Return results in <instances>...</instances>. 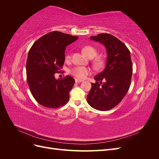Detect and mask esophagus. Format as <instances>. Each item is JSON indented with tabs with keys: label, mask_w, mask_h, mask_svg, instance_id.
Listing matches in <instances>:
<instances>
[{
	"label": "esophagus",
	"mask_w": 159,
	"mask_h": 159,
	"mask_svg": "<svg viewBox=\"0 0 159 159\" xmlns=\"http://www.w3.org/2000/svg\"><path fill=\"white\" fill-rule=\"evenodd\" d=\"M75 82H77V83H81V82H82V81H83V80H80L78 78H75Z\"/></svg>",
	"instance_id": "34e87169"
}]
</instances>
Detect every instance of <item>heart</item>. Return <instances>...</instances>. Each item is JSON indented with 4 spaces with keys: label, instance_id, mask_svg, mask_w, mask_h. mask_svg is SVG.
<instances>
[{
    "label": "heart",
    "instance_id": "obj_1",
    "mask_svg": "<svg viewBox=\"0 0 159 159\" xmlns=\"http://www.w3.org/2000/svg\"><path fill=\"white\" fill-rule=\"evenodd\" d=\"M82 51L85 54V56H87L89 58H93V57H95L98 54L97 49L92 46H84L83 48ZM66 57L67 58H70V56L68 55ZM93 65L96 68L99 69L103 66L104 60L100 57H96L93 61ZM70 72L72 75H74V76L77 77V78L80 79H85L87 77V75L91 73V70L88 68H85V67L78 66L75 67L74 69H72Z\"/></svg>",
    "mask_w": 159,
    "mask_h": 159
}]
</instances>
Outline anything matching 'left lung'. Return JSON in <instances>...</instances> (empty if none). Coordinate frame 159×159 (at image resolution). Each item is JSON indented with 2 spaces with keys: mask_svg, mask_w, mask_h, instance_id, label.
<instances>
[{
  "mask_svg": "<svg viewBox=\"0 0 159 159\" xmlns=\"http://www.w3.org/2000/svg\"><path fill=\"white\" fill-rule=\"evenodd\" d=\"M90 39L104 45L107 58L104 70L94 77L95 84L87 96L91 107L99 110H110L116 106L127 94L131 84L133 65L127 46L116 37L103 33ZM102 80H105L102 83Z\"/></svg>",
  "mask_w": 159,
  "mask_h": 159,
  "instance_id": "1",
  "label": "left lung"
}]
</instances>
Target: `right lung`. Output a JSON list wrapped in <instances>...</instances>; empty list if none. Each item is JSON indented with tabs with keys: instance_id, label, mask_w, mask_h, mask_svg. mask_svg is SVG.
I'll list each match as a JSON object with an SVG mask.
<instances>
[{
	"instance_id": "right-lung-1",
	"label": "right lung",
	"mask_w": 159,
	"mask_h": 159,
	"mask_svg": "<svg viewBox=\"0 0 159 159\" xmlns=\"http://www.w3.org/2000/svg\"><path fill=\"white\" fill-rule=\"evenodd\" d=\"M78 39L68 34L54 31L36 40L28 52L27 82L36 102L48 108H57L68 102L75 80L67 75L56 80L54 74L62 68L66 47Z\"/></svg>"
}]
</instances>
